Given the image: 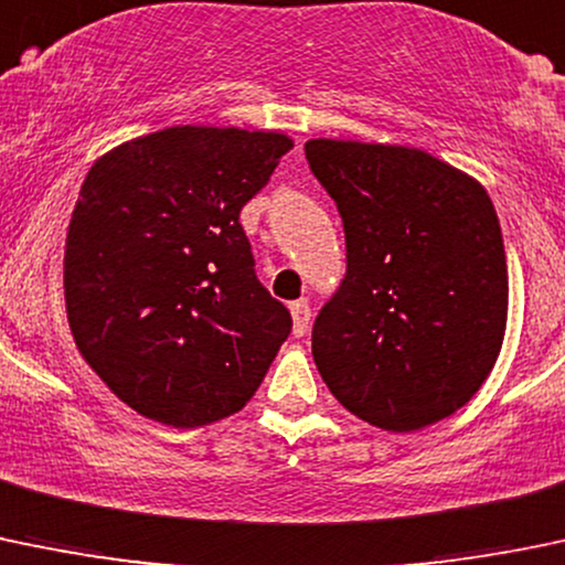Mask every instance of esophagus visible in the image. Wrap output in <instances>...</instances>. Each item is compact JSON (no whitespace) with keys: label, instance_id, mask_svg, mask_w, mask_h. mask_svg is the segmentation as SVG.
Returning a JSON list of instances; mask_svg holds the SVG:
<instances>
[{"label":"esophagus","instance_id":"obj_1","mask_svg":"<svg viewBox=\"0 0 565 565\" xmlns=\"http://www.w3.org/2000/svg\"><path fill=\"white\" fill-rule=\"evenodd\" d=\"M310 316H312L310 305H307L305 299H299L290 305V318H294V334L296 337L307 334V329H310Z\"/></svg>","mask_w":565,"mask_h":565}]
</instances>
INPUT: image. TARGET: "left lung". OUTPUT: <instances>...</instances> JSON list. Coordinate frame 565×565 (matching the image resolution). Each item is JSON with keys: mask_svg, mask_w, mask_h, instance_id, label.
I'll return each mask as SVG.
<instances>
[{"mask_svg": "<svg viewBox=\"0 0 565 565\" xmlns=\"http://www.w3.org/2000/svg\"><path fill=\"white\" fill-rule=\"evenodd\" d=\"M345 225L348 271L312 326V356L353 416L413 433L470 403L498 362L509 271L490 195L399 143L310 138Z\"/></svg>", "mask_w": 565, "mask_h": 565, "instance_id": "1", "label": "left lung"}]
</instances>
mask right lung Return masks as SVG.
I'll return each mask as SVG.
<instances>
[{
  "mask_svg": "<svg viewBox=\"0 0 565 565\" xmlns=\"http://www.w3.org/2000/svg\"><path fill=\"white\" fill-rule=\"evenodd\" d=\"M290 147L285 132L177 125L86 173L65 244L67 323L141 416L179 429L234 416L290 334L239 223Z\"/></svg>",
  "mask_w": 565,
  "mask_h": 565,
  "instance_id": "1",
  "label": "right lung"
}]
</instances>
